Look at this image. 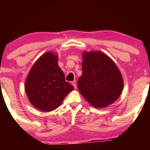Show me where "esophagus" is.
Instances as JSON below:
<instances>
[{
	"label": "esophagus",
	"instance_id": "obj_1",
	"mask_svg": "<svg viewBox=\"0 0 150 150\" xmlns=\"http://www.w3.org/2000/svg\"><path fill=\"white\" fill-rule=\"evenodd\" d=\"M71 85H72L74 86V89H76L77 88V85H76V81H74L71 82Z\"/></svg>",
	"mask_w": 150,
	"mask_h": 150
}]
</instances>
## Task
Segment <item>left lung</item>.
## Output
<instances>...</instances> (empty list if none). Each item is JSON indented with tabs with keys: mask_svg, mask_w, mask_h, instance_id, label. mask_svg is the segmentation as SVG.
Instances as JSON below:
<instances>
[{
	"mask_svg": "<svg viewBox=\"0 0 150 150\" xmlns=\"http://www.w3.org/2000/svg\"><path fill=\"white\" fill-rule=\"evenodd\" d=\"M83 59V74L78 81L80 93L95 108L113 103L124 87L122 74L115 63L100 51L84 52Z\"/></svg>",
	"mask_w": 150,
	"mask_h": 150,
	"instance_id": "left-lung-1",
	"label": "left lung"
}]
</instances>
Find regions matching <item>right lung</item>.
I'll return each instance as SVG.
<instances>
[{
  "instance_id": "right-lung-1",
  "label": "right lung",
  "mask_w": 150,
  "mask_h": 150,
  "mask_svg": "<svg viewBox=\"0 0 150 150\" xmlns=\"http://www.w3.org/2000/svg\"><path fill=\"white\" fill-rule=\"evenodd\" d=\"M57 61V54L45 53L34 63L26 79L25 91L29 102L42 111L56 109L74 89L65 81Z\"/></svg>"
}]
</instances>
